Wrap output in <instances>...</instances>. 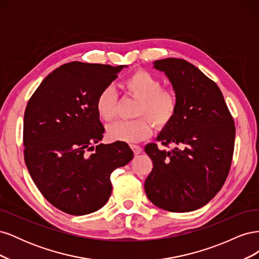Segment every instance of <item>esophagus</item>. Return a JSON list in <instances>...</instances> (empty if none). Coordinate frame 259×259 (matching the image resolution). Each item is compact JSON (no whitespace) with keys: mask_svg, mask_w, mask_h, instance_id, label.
<instances>
[{"mask_svg":"<svg viewBox=\"0 0 259 259\" xmlns=\"http://www.w3.org/2000/svg\"><path fill=\"white\" fill-rule=\"evenodd\" d=\"M131 148H132V150L134 151L135 155H137V154H139V153H142V151H143L142 147H139V146H137V145H131Z\"/></svg>","mask_w":259,"mask_h":259,"instance_id":"34e87169","label":"esophagus"}]
</instances>
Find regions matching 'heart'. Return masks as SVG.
Masks as SVG:
<instances>
[{
  "mask_svg": "<svg viewBox=\"0 0 259 259\" xmlns=\"http://www.w3.org/2000/svg\"><path fill=\"white\" fill-rule=\"evenodd\" d=\"M128 95L137 99L132 121H117L107 127V136L112 142L135 144L149 137L151 124L156 130L165 128L177 112V98L170 90L162 89V83L144 70L132 73L124 81ZM117 98L114 91L107 88L96 99V111L103 121L110 122L116 115Z\"/></svg>",
  "mask_w": 259,
  "mask_h": 259,
  "instance_id": "1",
  "label": "heart"
}]
</instances>
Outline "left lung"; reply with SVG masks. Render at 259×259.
I'll list each match as a JSON object with an SVG mask.
<instances>
[{
    "mask_svg": "<svg viewBox=\"0 0 259 259\" xmlns=\"http://www.w3.org/2000/svg\"><path fill=\"white\" fill-rule=\"evenodd\" d=\"M177 98V112L156 137L163 146L146 145L153 168L145 182L155 206L183 213L204 206L222 189L228 176L236 127L217 84L185 59L155 60Z\"/></svg>",
    "mask_w": 259,
    "mask_h": 259,
    "instance_id": "1",
    "label": "left lung"
}]
</instances>
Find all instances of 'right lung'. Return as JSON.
Instances as JSON below:
<instances>
[{
  "mask_svg": "<svg viewBox=\"0 0 259 259\" xmlns=\"http://www.w3.org/2000/svg\"><path fill=\"white\" fill-rule=\"evenodd\" d=\"M72 61L55 69L31 96L23 116L25 162L51 204L71 215L103 207L110 175L134 153L127 144H98L105 128L96 111L99 93L123 68Z\"/></svg>",
  "mask_w": 259,
  "mask_h": 259,
  "instance_id": "1",
  "label": "right lung"
}]
</instances>
